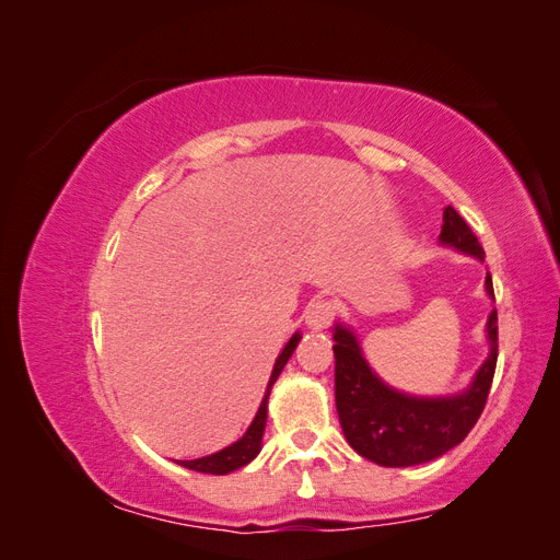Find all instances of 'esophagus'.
<instances>
[{
    "instance_id": "esophagus-1",
    "label": "esophagus",
    "mask_w": 560,
    "mask_h": 560,
    "mask_svg": "<svg viewBox=\"0 0 560 560\" xmlns=\"http://www.w3.org/2000/svg\"><path fill=\"white\" fill-rule=\"evenodd\" d=\"M334 315H336V306L329 299H315L306 308V325L315 331H322L331 325Z\"/></svg>"
}]
</instances>
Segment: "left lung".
<instances>
[{
  "label": "left lung",
  "mask_w": 560,
  "mask_h": 560,
  "mask_svg": "<svg viewBox=\"0 0 560 560\" xmlns=\"http://www.w3.org/2000/svg\"><path fill=\"white\" fill-rule=\"evenodd\" d=\"M439 243L483 261V247L465 219L451 206L444 210ZM493 294V278L486 276ZM488 360L471 385L451 397H413L385 385L366 364L358 338L343 325L334 327L336 411L348 444L381 467H411L430 463L457 446L477 425L498 364V311L488 315Z\"/></svg>",
  "instance_id": "8db88e82"
}]
</instances>
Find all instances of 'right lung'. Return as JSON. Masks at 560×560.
Returning a JSON list of instances; mask_svg holds the SVG:
<instances>
[{"instance_id":"right-lung-1","label":"right lung","mask_w":560,"mask_h":560,"mask_svg":"<svg viewBox=\"0 0 560 560\" xmlns=\"http://www.w3.org/2000/svg\"><path fill=\"white\" fill-rule=\"evenodd\" d=\"M301 341V334L296 331L290 341H287V346L282 348V352L278 354L276 360V366H273V374H270L268 378V385H266V395L259 404V411L257 416H254L252 425L247 428V432L238 439V442L217 451L212 455H206V457H196V460H177V465L186 467V469H194V471H202V474H229V471H235L245 467L247 463H252L254 457L259 455L261 451V436H264V428H266V413H268V395H270V387H273V383L278 381L280 371L284 369L287 360L292 358V352L296 350Z\"/></svg>"}]
</instances>
